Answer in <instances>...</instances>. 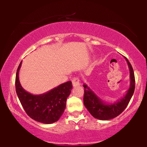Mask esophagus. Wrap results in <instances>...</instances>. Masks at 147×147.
Returning a JSON list of instances; mask_svg holds the SVG:
<instances>
[{"label":"esophagus","mask_w":147,"mask_h":147,"mask_svg":"<svg viewBox=\"0 0 147 147\" xmlns=\"http://www.w3.org/2000/svg\"><path fill=\"white\" fill-rule=\"evenodd\" d=\"M72 83H73V85L74 87L78 86H80V79L78 77H74L72 80Z\"/></svg>","instance_id":"1"}]
</instances>
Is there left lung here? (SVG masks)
I'll return each mask as SVG.
<instances>
[{"label": "left lung", "instance_id": "left-lung-1", "mask_svg": "<svg viewBox=\"0 0 147 147\" xmlns=\"http://www.w3.org/2000/svg\"><path fill=\"white\" fill-rule=\"evenodd\" d=\"M130 69V84L127 93L123 98L113 104H108L102 100L88 85L84 84V104L92 116L99 120H109L116 117L127 107L135 90V76L132 67L128 59L125 58Z\"/></svg>", "mask_w": 147, "mask_h": 147}]
</instances>
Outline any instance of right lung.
Masks as SVG:
<instances>
[{"label": "right lung", "instance_id": "add662e5", "mask_svg": "<svg viewBox=\"0 0 147 147\" xmlns=\"http://www.w3.org/2000/svg\"><path fill=\"white\" fill-rule=\"evenodd\" d=\"M22 61L17 70L16 89L22 106L30 117L45 124L55 123L61 117L65 109L66 100L73 88L68 81L45 93L32 94L22 88L19 80V72Z\"/></svg>", "mask_w": 147, "mask_h": 147}]
</instances>
